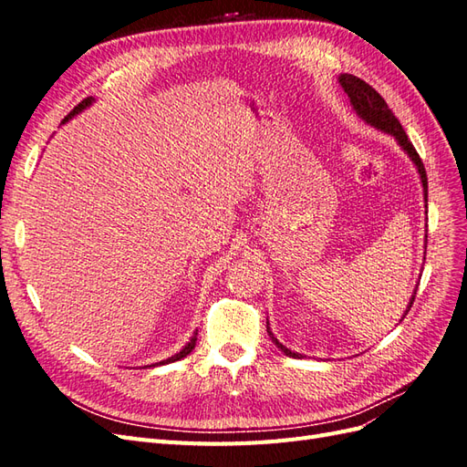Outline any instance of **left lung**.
Returning <instances> with one entry per match:
<instances>
[{"label":"left lung","mask_w":467,"mask_h":467,"mask_svg":"<svg viewBox=\"0 0 467 467\" xmlns=\"http://www.w3.org/2000/svg\"><path fill=\"white\" fill-rule=\"evenodd\" d=\"M338 83H341V88H343L345 93L348 95V101H350L352 109H355L357 115H358L366 124H370L372 129H376V130H379V132H384V134L393 136L395 142H398V144L401 146V150L409 155V160L413 161V165L417 167V173H419V177H420V182H422V194H425V208H427L429 182H427L425 165H422V161H420V158H419L417 150L413 148V144L409 142V138H407V134H405V130H403V126L400 124L398 119L393 117V112H391V109L388 107V103L384 101V99H381V95H379L372 86H368V83L362 81V79L357 78V76L341 74V76H338ZM425 242H427V234H425ZM425 253H427V244H425ZM417 286H419V285H417ZM415 294H417V288L413 290V296H411V300H409V304H407V309H405L403 317L407 316L409 309H411V306H413V302H415ZM403 317H401V319H403ZM401 319H400V321H401ZM266 333H268V337L273 338L275 347H276L280 352H285L286 357L304 358V355H300V352H294V350L286 348L285 345H282V343L278 341V338L273 335L271 327H268V321H266Z\"/></svg>","instance_id":"left-lung-1"}]
</instances>
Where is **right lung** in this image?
Segmentation results:
<instances>
[{
  "mask_svg": "<svg viewBox=\"0 0 467 467\" xmlns=\"http://www.w3.org/2000/svg\"><path fill=\"white\" fill-rule=\"evenodd\" d=\"M95 103V97H88V99H83V101L72 110V112H69V115L62 120V124H66L67 120H72L74 117H78L79 115V112H83V110H86L88 107H91ZM196 335H199V333H192V337H191V341L185 345V347H182L179 352H175V355L173 357H169V358H165V360H161V362H155V364H151V366H161V364H169V362H175V360H181V358H185L187 355H191V350L194 348V345H196Z\"/></svg>",
  "mask_w": 467,
  "mask_h": 467,
  "instance_id": "obj_1",
  "label": "right lung"
}]
</instances>
